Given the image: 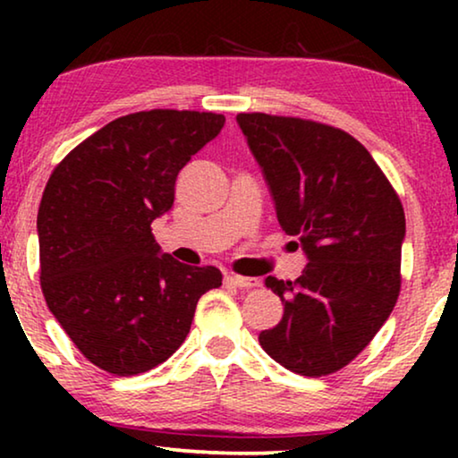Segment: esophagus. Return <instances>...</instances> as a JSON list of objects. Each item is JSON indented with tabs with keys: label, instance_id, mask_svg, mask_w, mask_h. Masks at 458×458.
<instances>
[{
	"label": "esophagus",
	"instance_id": "1",
	"mask_svg": "<svg viewBox=\"0 0 458 458\" xmlns=\"http://www.w3.org/2000/svg\"><path fill=\"white\" fill-rule=\"evenodd\" d=\"M227 284L240 287V290H250V287H259L260 281L256 277H243V275H229Z\"/></svg>",
	"mask_w": 458,
	"mask_h": 458
}]
</instances>
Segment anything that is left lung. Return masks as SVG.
<instances>
[{
    "label": "left lung",
    "mask_w": 458,
    "mask_h": 458,
    "mask_svg": "<svg viewBox=\"0 0 458 458\" xmlns=\"http://www.w3.org/2000/svg\"><path fill=\"white\" fill-rule=\"evenodd\" d=\"M237 124L265 174L281 229L298 237L309 259L296 281L265 279L284 302V317L259 335L260 346L306 377L340 371L367 348L398 300L403 204L346 131L262 112H242Z\"/></svg>",
    "instance_id": "obj_1"
}]
</instances>
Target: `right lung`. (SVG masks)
<instances>
[{
	"instance_id": "add662e5",
	"label": "right lung",
	"mask_w": 458,
	"mask_h": 458,
	"mask_svg": "<svg viewBox=\"0 0 458 458\" xmlns=\"http://www.w3.org/2000/svg\"><path fill=\"white\" fill-rule=\"evenodd\" d=\"M223 114L148 110L79 143L43 191L41 290L47 309L93 365L118 377L165 362L190 334L215 267L160 254L152 221L171 210L181 168L221 133Z\"/></svg>"
}]
</instances>
